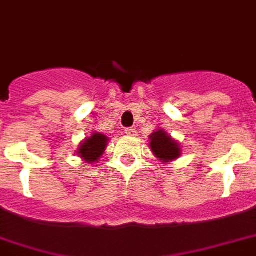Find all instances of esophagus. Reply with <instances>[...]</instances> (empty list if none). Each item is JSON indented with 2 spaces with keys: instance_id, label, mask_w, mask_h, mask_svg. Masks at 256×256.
<instances>
[{
  "instance_id": "1",
  "label": "esophagus",
  "mask_w": 256,
  "mask_h": 256,
  "mask_svg": "<svg viewBox=\"0 0 256 256\" xmlns=\"http://www.w3.org/2000/svg\"><path fill=\"white\" fill-rule=\"evenodd\" d=\"M124 132H126V134H128V136H136V128H126Z\"/></svg>"
}]
</instances>
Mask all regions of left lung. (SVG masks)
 I'll use <instances>...</instances> for the list:
<instances>
[{
    "mask_svg": "<svg viewBox=\"0 0 256 256\" xmlns=\"http://www.w3.org/2000/svg\"><path fill=\"white\" fill-rule=\"evenodd\" d=\"M149 140L150 149L157 158L161 160V162H169L180 157V145L170 136H168L165 130L154 132L149 136Z\"/></svg>",
    "mask_w": 256,
    "mask_h": 256,
    "instance_id": "obj_1",
    "label": "left lung"
}]
</instances>
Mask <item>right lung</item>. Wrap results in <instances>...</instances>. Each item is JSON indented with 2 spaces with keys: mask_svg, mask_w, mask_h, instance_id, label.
I'll use <instances>...</instances> for the list:
<instances>
[{
  "mask_svg": "<svg viewBox=\"0 0 256 256\" xmlns=\"http://www.w3.org/2000/svg\"><path fill=\"white\" fill-rule=\"evenodd\" d=\"M106 146L107 136L100 132H94L92 136L86 138L84 141L82 142L78 149V156L84 160L87 164H94L104 153Z\"/></svg>",
  "mask_w": 256,
  "mask_h": 256,
  "instance_id": "add662e5",
  "label": "right lung"
}]
</instances>
